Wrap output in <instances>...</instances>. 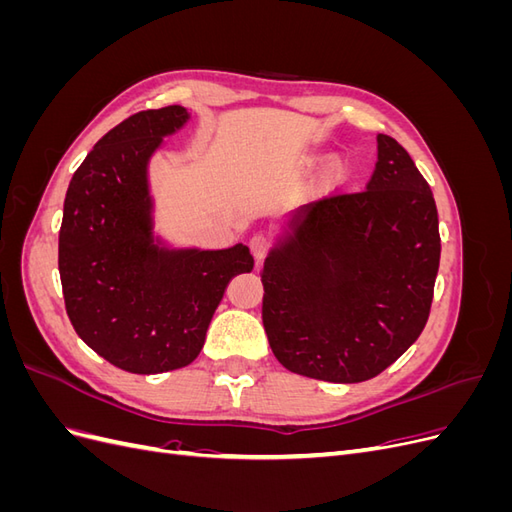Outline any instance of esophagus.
I'll return each instance as SVG.
<instances>
[{
    "label": "esophagus",
    "instance_id": "obj_1",
    "mask_svg": "<svg viewBox=\"0 0 512 512\" xmlns=\"http://www.w3.org/2000/svg\"><path fill=\"white\" fill-rule=\"evenodd\" d=\"M271 245H273V241L269 235H265V232H256V235H252V239H250V250L258 260L267 256Z\"/></svg>",
    "mask_w": 512,
    "mask_h": 512
}]
</instances>
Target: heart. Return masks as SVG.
<instances>
[{"label":"heart","instance_id":"obj_1","mask_svg":"<svg viewBox=\"0 0 512 512\" xmlns=\"http://www.w3.org/2000/svg\"><path fill=\"white\" fill-rule=\"evenodd\" d=\"M333 173H337V168H335V166H333Z\"/></svg>","mask_w":512,"mask_h":512}]
</instances>
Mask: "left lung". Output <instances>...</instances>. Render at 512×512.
Returning a JSON list of instances; mask_svg holds the SVG:
<instances>
[{
    "label": "left lung",
    "mask_w": 512,
    "mask_h": 512,
    "mask_svg": "<svg viewBox=\"0 0 512 512\" xmlns=\"http://www.w3.org/2000/svg\"><path fill=\"white\" fill-rule=\"evenodd\" d=\"M436 200L410 153L378 134L367 188L307 207L260 271L262 324L292 374L363 382L423 333L440 267Z\"/></svg>",
    "instance_id": "8db88e82"
}]
</instances>
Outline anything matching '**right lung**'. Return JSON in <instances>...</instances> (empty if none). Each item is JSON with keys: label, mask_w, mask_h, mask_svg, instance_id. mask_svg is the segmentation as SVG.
Segmentation results:
<instances>
[{"label": "right lung", "mask_w": 512, "mask_h": 512, "mask_svg": "<svg viewBox=\"0 0 512 512\" xmlns=\"http://www.w3.org/2000/svg\"><path fill=\"white\" fill-rule=\"evenodd\" d=\"M188 121L173 104L106 132L70 179L59 228V275L74 331L132 374L190 365L232 277L252 271L247 245L160 250L151 239L147 162Z\"/></svg>", "instance_id": "1"}]
</instances>
